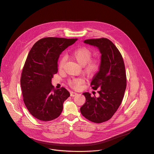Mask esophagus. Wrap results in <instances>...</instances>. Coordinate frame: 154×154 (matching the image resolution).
<instances>
[{
    "label": "esophagus",
    "instance_id": "obj_1",
    "mask_svg": "<svg viewBox=\"0 0 154 154\" xmlns=\"http://www.w3.org/2000/svg\"><path fill=\"white\" fill-rule=\"evenodd\" d=\"M70 94H71V97H74V96H75L77 95V93H75V92L71 91V92L70 93Z\"/></svg>",
    "mask_w": 154,
    "mask_h": 154
}]
</instances>
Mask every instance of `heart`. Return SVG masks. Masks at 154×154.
Masks as SVG:
<instances>
[{
	"label": "heart",
	"instance_id": "b5f03b06",
	"mask_svg": "<svg viewBox=\"0 0 154 154\" xmlns=\"http://www.w3.org/2000/svg\"><path fill=\"white\" fill-rule=\"evenodd\" d=\"M71 57L75 60L80 65L84 66V72L89 76L93 75L98 70L99 67V63L97 60H91L92 52L87 48H79L71 53ZM65 57H62L58 63L59 69H62ZM83 83V80L80 78H74L68 81L69 85L74 88L78 89L81 85Z\"/></svg>",
	"mask_w": 154,
	"mask_h": 154
}]
</instances>
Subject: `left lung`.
Returning a JSON list of instances; mask_svg holds the SVG:
<instances>
[{
  "label": "left lung",
  "mask_w": 154,
  "mask_h": 154,
  "mask_svg": "<svg viewBox=\"0 0 154 154\" xmlns=\"http://www.w3.org/2000/svg\"><path fill=\"white\" fill-rule=\"evenodd\" d=\"M84 43L97 47L101 54L99 71L91 86L99 89V96L83 94L86 102L80 108L82 115L93 122L101 123L110 119L120 106L126 88V74L123 58L119 50L108 39H86Z\"/></svg>",
  "instance_id": "left-lung-1"
}]
</instances>
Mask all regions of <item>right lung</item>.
<instances>
[{"label": "right lung", "mask_w": 154, "mask_h": 154, "mask_svg": "<svg viewBox=\"0 0 154 154\" xmlns=\"http://www.w3.org/2000/svg\"><path fill=\"white\" fill-rule=\"evenodd\" d=\"M77 40L48 37L38 41L30 49L22 72L20 86L24 103L39 120L49 121L61 113L63 103L69 96L62 87L55 89L52 79L58 72L61 52Z\"/></svg>", "instance_id": "right-lung-1"}]
</instances>
